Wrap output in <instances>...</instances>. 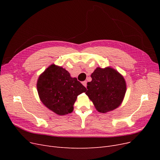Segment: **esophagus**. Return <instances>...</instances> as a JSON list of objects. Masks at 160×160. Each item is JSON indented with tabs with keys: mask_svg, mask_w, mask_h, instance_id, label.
Wrapping results in <instances>:
<instances>
[{
	"mask_svg": "<svg viewBox=\"0 0 160 160\" xmlns=\"http://www.w3.org/2000/svg\"><path fill=\"white\" fill-rule=\"evenodd\" d=\"M82 84H83V86L86 87V86H87V82H86V81H83V82H82Z\"/></svg>",
	"mask_w": 160,
	"mask_h": 160,
	"instance_id": "34e87169",
	"label": "esophagus"
}]
</instances>
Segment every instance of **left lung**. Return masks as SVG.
<instances>
[{"label":"left lung","instance_id":"obj_1","mask_svg":"<svg viewBox=\"0 0 160 160\" xmlns=\"http://www.w3.org/2000/svg\"><path fill=\"white\" fill-rule=\"evenodd\" d=\"M88 82L86 94L100 113H107L118 108L127 91L123 76L110 67H97Z\"/></svg>","mask_w":160,"mask_h":160}]
</instances>
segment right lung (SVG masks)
<instances>
[{
  "instance_id": "1",
  "label": "right lung",
  "mask_w": 160,
  "mask_h": 160,
  "mask_svg": "<svg viewBox=\"0 0 160 160\" xmlns=\"http://www.w3.org/2000/svg\"><path fill=\"white\" fill-rule=\"evenodd\" d=\"M37 89L41 102L59 115L72 112L77 97L86 91L77 78L71 77L68 71L55 64L39 75Z\"/></svg>"
}]
</instances>
